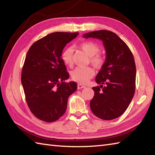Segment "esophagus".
<instances>
[{"instance_id":"esophagus-1","label":"esophagus","mask_w":155,"mask_h":155,"mask_svg":"<svg viewBox=\"0 0 155 155\" xmlns=\"http://www.w3.org/2000/svg\"><path fill=\"white\" fill-rule=\"evenodd\" d=\"M86 88V86L84 85L81 84H78V86H77L78 90H80V89H82V88Z\"/></svg>"}]
</instances>
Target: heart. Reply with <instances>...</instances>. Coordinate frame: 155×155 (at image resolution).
<instances>
[{"mask_svg":"<svg viewBox=\"0 0 155 155\" xmlns=\"http://www.w3.org/2000/svg\"><path fill=\"white\" fill-rule=\"evenodd\" d=\"M79 48L83 50L90 56V61L96 69H101L104 65L105 58L103 54L98 53L100 46L96 43L91 41H85L78 45ZM73 50L72 48H67L63 51L61 58L65 64L71 66L73 63ZM94 71L90 67H78L71 73V77L74 81L85 84L94 75Z\"/></svg>","mask_w":155,"mask_h":155,"instance_id":"b5f03b06","label":"heart"}]
</instances>
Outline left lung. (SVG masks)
Masks as SVG:
<instances>
[{
	"label": "left lung",
	"instance_id": "left-lung-1",
	"mask_svg": "<svg viewBox=\"0 0 155 155\" xmlns=\"http://www.w3.org/2000/svg\"><path fill=\"white\" fill-rule=\"evenodd\" d=\"M83 37L101 40L106 50L105 63L96 78L100 86L92 88L94 96L90 103L91 110L98 118L113 120L125 112L135 93L136 67L133 54L111 31H92Z\"/></svg>",
	"mask_w": 155,
	"mask_h": 155
}]
</instances>
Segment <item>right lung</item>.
I'll return each instance as SVG.
<instances>
[{"label": "right lung", "instance_id": "add662e5", "mask_svg": "<svg viewBox=\"0 0 155 155\" xmlns=\"http://www.w3.org/2000/svg\"><path fill=\"white\" fill-rule=\"evenodd\" d=\"M78 33L55 32L34 42L27 54L21 71V84L27 104L34 115L52 122L63 115L67 100L77 89L61 58L67 43Z\"/></svg>", "mask_w": 155, "mask_h": 155}]
</instances>
